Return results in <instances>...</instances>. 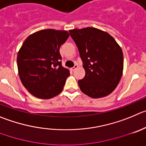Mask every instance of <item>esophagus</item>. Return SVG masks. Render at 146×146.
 I'll list each match as a JSON object with an SVG mask.
<instances>
[{
  "label": "esophagus",
  "instance_id": "34e87169",
  "mask_svg": "<svg viewBox=\"0 0 146 146\" xmlns=\"http://www.w3.org/2000/svg\"><path fill=\"white\" fill-rule=\"evenodd\" d=\"M78 64H76V65H75L73 67V68H72V70H76V69L78 68Z\"/></svg>",
  "mask_w": 146,
  "mask_h": 146
}]
</instances>
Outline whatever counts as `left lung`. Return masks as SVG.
<instances>
[{
  "instance_id": "left-lung-1",
  "label": "left lung",
  "mask_w": 146,
  "mask_h": 146,
  "mask_svg": "<svg viewBox=\"0 0 146 146\" xmlns=\"http://www.w3.org/2000/svg\"><path fill=\"white\" fill-rule=\"evenodd\" d=\"M76 44L86 75L78 81L80 89L92 98L110 94L121 79L123 53L107 32L94 27L69 31Z\"/></svg>"
}]
</instances>
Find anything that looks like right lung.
Here are the masks:
<instances>
[{
    "instance_id": "add662e5",
    "label": "right lung",
    "mask_w": 146,
    "mask_h": 146,
    "mask_svg": "<svg viewBox=\"0 0 146 146\" xmlns=\"http://www.w3.org/2000/svg\"><path fill=\"white\" fill-rule=\"evenodd\" d=\"M69 36L67 31L40 30L26 39L18 52L17 65L21 83L31 94L48 99L63 89L68 69L62 66L60 47Z\"/></svg>"
}]
</instances>
